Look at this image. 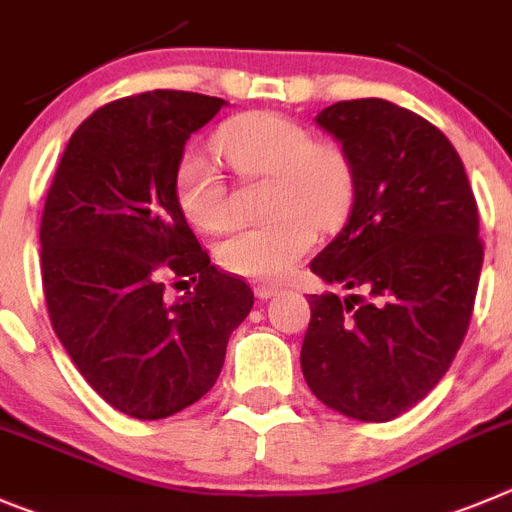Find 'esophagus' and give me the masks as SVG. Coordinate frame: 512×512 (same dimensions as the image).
<instances>
[{"instance_id":"esophagus-1","label":"esophagus","mask_w":512,"mask_h":512,"mask_svg":"<svg viewBox=\"0 0 512 512\" xmlns=\"http://www.w3.org/2000/svg\"><path fill=\"white\" fill-rule=\"evenodd\" d=\"M280 290H283V288H278V285H273V283H257L255 285V296L260 298V301H267V298L278 296Z\"/></svg>"}]
</instances>
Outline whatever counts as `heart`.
Listing matches in <instances>:
<instances>
[{
  "label": "heart",
  "mask_w": 512,
  "mask_h": 512,
  "mask_svg": "<svg viewBox=\"0 0 512 512\" xmlns=\"http://www.w3.org/2000/svg\"><path fill=\"white\" fill-rule=\"evenodd\" d=\"M216 145L245 178H270L267 214L273 219L242 227L216 250L224 270L247 280H280L316 242V227L344 222L352 206L354 178L347 155L331 142L278 112H250L224 124ZM176 199L188 222L219 232L232 222L224 176L214 160L188 147L178 158Z\"/></svg>",
  "instance_id": "1"
}]
</instances>
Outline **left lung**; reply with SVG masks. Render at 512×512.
<instances>
[{
    "label": "left lung",
    "mask_w": 512,
    "mask_h": 512,
    "mask_svg": "<svg viewBox=\"0 0 512 512\" xmlns=\"http://www.w3.org/2000/svg\"><path fill=\"white\" fill-rule=\"evenodd\" d=\"M352 165L347 224L313 257L308 388L357 421H390L439 385L462 347L482 270L480 214L464 163L434 124L385 99L316 114Z\"/></svg>",
    "instance_id": "left-lung-1"
}]
</instances>
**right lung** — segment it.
Masks as SVG:
<instances>
[{
	"label": "right lung",
	"instance_id": "add662e5",
	"mask_svg": "<svg viewBox=\"0 0 512 512\" xmlns=\"http://www.w3.org/2000/svg\"><path fill=\"white\" fill-rule=\"evenodd\" d=\"M227 101L145 91L96 109L71 135L40 224L50 324L119 413L158 421L214 388L255 293L211 265L176 199V163ZM194 290L168 302L164 278Z\"/></svg>",
	"mask_w": 512,
	"mask_h": 512
}]
</instances>
